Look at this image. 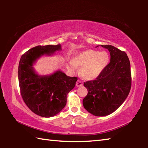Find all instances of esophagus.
<instances>
[{
  "label": "esophagus",
  "mask_w": 148,
  "mask_h": 148,
  "mask_svg": "<svg viewBox=\"0 0 148 148\" xmlns=\"http://www.w3.org/2000/svg\"><path fill=\"white\" fill-rule=\"evenodd\" d=\"M76 85L77 87H82V86H83V82H82V81H80V80H77V81L76 82Z\"/></svg>",
  "instance_id": "esophagus-1"
}]
</instances>
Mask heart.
Segmentation results:
<instances>
[{
    "instance_id": "heart-1",
    "label": "heart",
    "mask_w": 148,
    "mask_h": 148,
    "mask_svg": "<svg viewBox=\"0 0 148 148\" xmlns=\"http://www.w3.org/2000/svg\"><path fill=\"white\" fill-rule=\"evenodd\" d=\"M110 61V56L106 51L99 52L88 49L75 55L73 61H70L67 65L71 72L77 71L81 67L80 74L86 79H94L106 68Z\"/></svg>"
}]
</instances>
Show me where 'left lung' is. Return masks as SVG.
<instances>
[{
	"mask_svg": "<svg viewBox=\"0 0 148 148\" xmlns=\"http://www.w3.org/2000/svg\"><path fill=\"white\" fill-rule=\"evenodd\" d=\"M101 46L108 49L110 62L96 79L84 84L88 93L83 105L95 116L113 113L123 103L131 88V64L127 53L111 45Z\"/></svg>",
	"mask_w": 148,
	"mask_h": 148,
	"instance_id": "1",
	"label": "left lung"
}]
</instances>
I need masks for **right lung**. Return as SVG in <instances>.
<instances>
[{
	"label": "right lung",
	"instance_id": "add662e5",
	"mask_svg": "<svg viewBox=\"0 0 148 148\" xmlns=\"http://www.w3.org/2000/svg\"><path fill=\"white\" fill-rule=\"evenodd\" d=\"M61 45L37 46L20 59L18 79L21 95L27 107L38 116H56L66 104V95L74 88L77 77H70L58 71L50 76H39L32 68L34 62L43 55L61 50Z\"/></svg>",
	"mask_w": 148,
	"mask_h": 148
}]
</instances>
